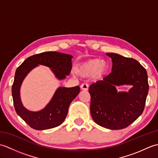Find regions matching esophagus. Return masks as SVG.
I'll return each instance as SVG.
<instances>
[{"label": "esophagus", "mask_w": 158, "mask_h": 158, "mask_svg": "<svg viewBox=\"0 0 158 158\" xmlns=\"http://www.w3.org/2000/svg\"><path fill=\"white\" fill-rule=\"evenodd\" d=\"M88 85L87 83H83V84L81 85V89L82 90H84V91H87L88 90Z\"/></svg>", "instance_id": "1"}]
</instances>
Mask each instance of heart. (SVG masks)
I'll use <instances>...</instances> for the list:
<instances>
[{
  "label": "heart",
  "instance_id": "b5f03b06",
  "mask_svg": "<svg viewBox=\"0 0 158 158\" xmlns=\"http://www.w3.org/2000/svg\"><path fill=\"white\" fill-rule=\"evenodd\" d=\"M108 68V64L105 60L93 59L79 65L76 69V73L82 77L92 76L94 74L100 77L105 74Z\"/></svg>",
  "mask_w": 158,
  "mask_h": 158
}]
</instances>
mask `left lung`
<instances>
[{"label":"left lung","instance_id":"left-lung-1","mask_svg":"<svg viewBox=\"0 0 158 158\" xmlns=\"http://www.w3.org/2000/svg\"><path fill=\"white\" fill-rule=\"evenodd\" d=\"M112 59L111 73L89 86L90 113L99 126L110 130L125 128L141 115L149 91L145 69L137 60L117 53H106ZM121 85L132 86L118 92Z\"/></svg>","mask_w":158,"mask_h":158}]
</instances>
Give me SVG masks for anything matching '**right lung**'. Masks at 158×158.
<instances>
[{
    "label": "right lung",
    "mask_w": 158,
    "mask_h": 158,
    "mask_svg": "<svg viewBox=\"0 0 158 158\" xmlns=\"http://www.w3.org/2000/svg\"><path fill=\"white\" fill-rule=\"evenodd\" d=\"M73 56L66 53L48 52L26 58L16 70L12 85V96L17 114L32 128L43 130L60 126L68 113L70 104L80 92L79 86L59 87L49 102L39 111H31L23 106L20 97V88L25 77L39 65L50 68L58 80L64 79L72 69Z\"/></svg>",
    "instance_id": "1"
}]
</instances>
